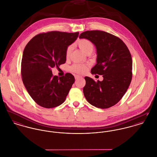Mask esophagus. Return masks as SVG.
I'll use <instances>...</instances> for the list:
<instances>
[{"instance_id":"obj_1","label":"esophagus","mask_w":157,"mask_h":157,"mask_svg":"<svg viewBox=\"0 0 157 157\" xmlns=\"http://www.w3.org/2000/svg\"><path fill=\"white\" fill-rule=\"evenodd\" d=\"M75 79H79V78H81V76H79V75H75Z\"/></svg>"}]
</instances>
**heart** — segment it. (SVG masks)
I'll use <instances>...</instances> for the list:
<instances>
[{
  "label": "heart",
  "instance_id": "b5f03b06",
  "mask_svg": "<svg viewBox=\"0 0 157 157\" xmlns=\"http://www.w3.org/2000/svg\"><path fill=\"white\" fill-rule=\"evenodd\" d=\"M77 44L78 47L85 54H86L88 52H93L94 48L93 43L90 40L87 39H79L78 41ZM72 49V47L71 45L69 46L66 49V58L69 57ZM86 69H87V66L83 64H75L71 67V71L76 73H79V74L84 73L86 71Z\"/></svg>",
  "mask_w": 157,
  "mask_h": 157
}]
</instances>
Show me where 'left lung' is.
I'll return each instance as SVG.
<instances>
[{
  "instance_id": "left-lung-1",
  "label": "left lung",
  "mask_w": 157,
  "mask_h": 157,
  "mask_svg": "<svg viewBox=\"0 0 157 157\" xmlns=\"http://www.w3.org/2000/svg\"><path fill=\"white\" fill-rule=\"evenodd\" d=\"M79 38L90 40L97 49V64L92 74L103 75L102 81L86 76L83 92L91 105L107 109L116 105L125 94L132 79V58L125 43L108 32L86 31Z\"/></svg>"
}]
</instances>
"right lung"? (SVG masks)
I'll return each instance as SVG.
<instances>
[{
    "instance_id": "right-lung-1",
    "label": "right lung",
    "mask_w": 157,
    "mask_h": 157,
    "mask_svg": "<svg viewBox=\"0 0 157 157\" xmlns=\"http://www.w3.org/2000/svg\"><path fill=\"white\" fill-rule=\"evenodd\" d=\"M79 32L52 31L34 36L26 45L21 60L24 86L36 103L45 108L61 105L66 100L75 78L71 73L59 78L51 68L66 63V51L76 40Z\"/></svg>"
}]
</instances>
